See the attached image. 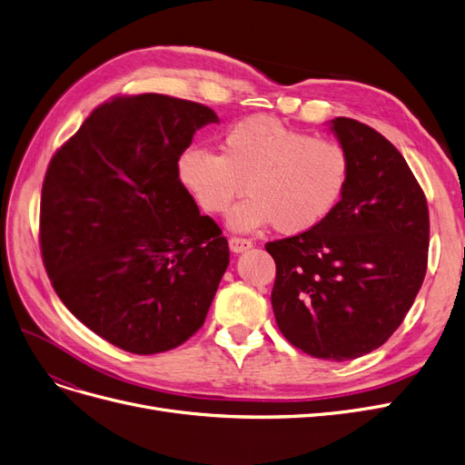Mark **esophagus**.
<instances>
[{
    "mask_svg": "<svg viewBox=\"0 0 465 465\" xmlns=\"http://www.w3.org/2000/svg\"><path fill=\"white\" fill-rule=\"evenodd\" d=\"M252 246H253V242H252V240H248V238L232 236V238L229 240V248H231V252H234V253H242V252L250 250Z\"/></svg>",
    "mask_w": 465,
    "mask_h": 465,
    "instance_id": "1",
    "label": "esophagus"
}]
</instances>
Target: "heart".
I'll list each match as a JSON object with an SVG mask.
<instances>
[{
  "label": "heart",
  "mask_w": 465,
  "mask_h": 465,
  "mask_svg": "<svg viewBox=\"0 0 465 465\" xmlns=\"http://www.w3.org/2000/svg\"><path fill=\"white\" fill-rule=\"evenodd\" d=\"M177 177L198 206L212 215L229 210L234 231L274 225L282 234H303L336 212L351 179V156L333 139L312 137L269 116H252L227 129L219 154L184 148Z\"/></svg>",
  "instance_id": "obj_1"
}]
</instances>
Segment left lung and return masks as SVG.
<instances>
[{"label": "left lung", "mask_w": 465, "mask_h": 465, "mask_svg": "<svg viewBox=\"0 0 465 465\" xmlns=\"http://www.w3.org/2000/svg\"><path fill=\"white\" fill-rule=\"evenodd\" d=\"M351 156L347 191L322 225L265 244L282 336L317 359L351 361L383 345L421 288L427 200L397 148L376 129L331 120Z\"/></svg>", "instance_id": "left-lung-1"}]
</instances>
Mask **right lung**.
I'll list each match as a JSON object with an SVG mask.
<instances>
[{
    "instance_id": "1",
    "label": "right lung",
    "mask_w": 465,
    "mask_h": 465,
    "mask_svg": "<svg viewBox=\"0 0 465 465\" xmlns=\"http://www.w3.org/2000/svg\"><path fill=\"white\" fill-rule=\"evenodd\" d=\"M217 114L158 93L97 106L49 162L40 246L66 309L135 355L187 341L229 267V242L177 177L196 129Z\"/></svg>"
}]
</instances>
